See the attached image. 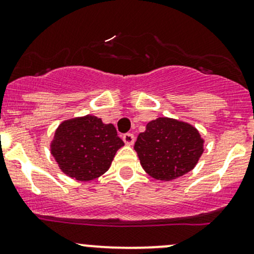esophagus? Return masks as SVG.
<instances>
[{"mask_svg": "<svg viewBox=\"0 0 254 254\" xmlns=\"http://www.w3.org/2000/svg\"><path fill=\"white\" fill-rule=\"evenodd\" d=\"M123 141H124V142L127 143V145L131 146L132 143L135 142V136L132 135V134H125V135H123Z\"/></svg>", "mask_w": 254, "mask_h": 254, "instance_id": "34e87169", "label": "esophagus"}]
</instances>
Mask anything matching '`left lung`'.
<instances>
[{
  "mask_svg": "<svg viewBox=\"0 0 254 254\" xmlns=\"http://www.w3.org/2000/svg\"><path fill=\"white\" fill-rule=\"evenodd\" d=\"M134 148L149 176L172 181L196 167L204 151V138L190 123L159 117L147 123Z\"/></svg>",
  "mask_w": 254,
  "mask_h": 254,
  "instance_id": "left-lung-1",
  "label": "left lung"
}]
</instances>
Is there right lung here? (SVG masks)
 Listing matches in <instances>:
<instances>
[{
    "instance_id": "1",
    "label": "right lung",
    "mask_w": 254,
    "mask_h": 254,
    "mask_svg": "<svg viewBox=\"0 0 254 254\" xmlns=\"http://www.w3.org/2000/svg\"><path fill=\"white\" fill-rule=\"evenodd\" d=\"M122 146L114 125L91 114L63 120L50 143L60 169L82 183L105 174Z\"/></svg>"
}]
</instances>
